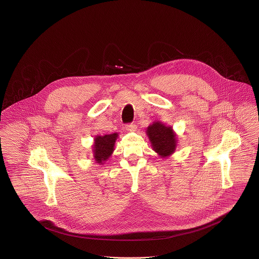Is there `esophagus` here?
<instances>
[{"label":"esophagus","mask_w":259,"mask_h":259,"mask_svg":"<svg viewBox=\"0 0 259 259\" xmlns=\"http://www.w3.org/2000/svg\"><path fill=\"white\" fill-rule=\"evenodd\" d=\"M137 129V125L135 123H129V124L126 125V130L127 131H134Z\"/></svg>","instance_id":"esophagus-1"}]
</instances>
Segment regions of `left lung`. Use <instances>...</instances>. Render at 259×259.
I'll return each instance as SVG.
<instances>
[{
    "mask_svg": "<svg viewBox=\"0 0 259 259\" xmlns=\"http://www.w3.org/2000/svg\"><path fill=\"white\" fill-rule=\"evenodd\" d=\"M146 134L152 148L161 157L166 158L176 151L177 139L172 127L166 126L160 121H155L147 127Z\"/></svg>",
    "mask_w": 259,
    "mask_h": 259,
    "instance_id": "left-lung-1",
    "label": "left lung"
}]
</instances>
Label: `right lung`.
Listing matches in <instances>:
<instances>
[{"label":"right lung","mask_w":259,"mask_h":259,"mask_svg":"<svg viewBox=\"0 0 259 259\" xmlns=\"http://www.w3.org/2000/svg\"><path fill=\"white\" fill-rule=\"evenodd\" d=\"M117 133L97 136L94 138L93 157L96 163L103 165L104 162L109 159L114 152V146L117 139Z\"/></svg>","instance_id":"1"}]
</instances>
